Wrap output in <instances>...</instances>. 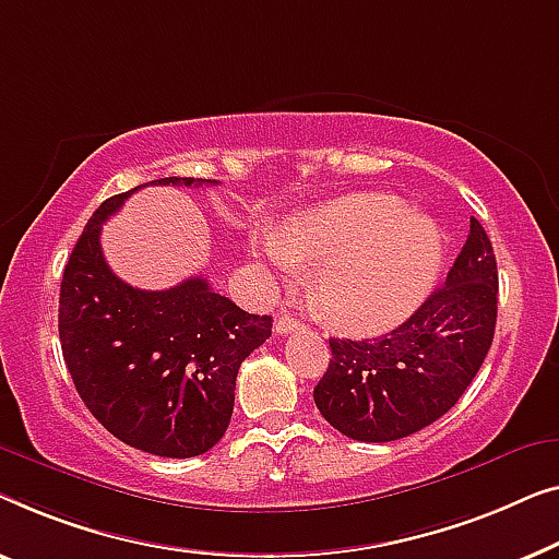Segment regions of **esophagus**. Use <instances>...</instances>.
<instances>
[{
    "mask_svg": "<svg viewBox=\"0 0 559 559\" xmlns=\"http://www.w3.org/2000/svg\"><path fill=\"white\" fill-rule=\"evenodd\" d=\"M298 329H304V324L296 317H290V313H281V317L276 319V324H273V332L281 334V336L290 334V332H298Z\"/></svg>",
    "mask_w": 559,
    "mask_h": 559,
    "instance_id": "1",
    "label": "esophagus"
}]
</instances>
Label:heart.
<instances>
[{"label": "heart", "mask_w": 559, "mask_h": 559, "mask_svg": "<svg viewBox=\"0 0 559 559\" xmlns=\"http://www.w3.org/2000/svg\"><path fill=\"white\" fill-rule=\"evenodd\" d=\"M273 269L321 265L317 296L334 324L357 332L395 326L423 304L443 261V235L420 210L369 194L306 215L258 242Z\"/></svg>", "instance_id": "heart-1"}]
</instances>
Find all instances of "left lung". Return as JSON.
I'll return each instance as SVG.
<instances>
[{"label": "left lung", "mask_w": 559, "mask_h": 559, "mask_svg": "<svg viewBox=\"0 0 559 559\" xmlns=\"http://www.w3.org/2000/svg\"><path fill=\"white\" fill-rule=\"evenodd\" d=\"M497 301V258L481 223L471 217L445 283L411 319L372 340H329L332 359L313 388L319 413L365 443H388L436 423L489 355Z\"/></svg>", "instance_id": "left-lung-1"}]
</instances>
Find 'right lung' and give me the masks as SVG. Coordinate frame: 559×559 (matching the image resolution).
<instances>
[{
	"label": "right lung",
	"instance_id": "right-lung-1",
	"mask_svg": "<svg viewBox=\"0 0 559 559\" xmlns=\"http://www.w3.org/2000/svg\"><path fill=\"white\" fill-rule=\"evenodd\" d=\"M146 185L217 182L164 177ZM136 190L100 204L68 258L58 313L62 357L78 395L108 433L164 459H192L225 436L238 369L273 324L215 294L204 278L141 290L116 276L100 250V225Z\"/></svg>",
	"mask_w": 559,
	"mask_h": 559
}]
</instances>
